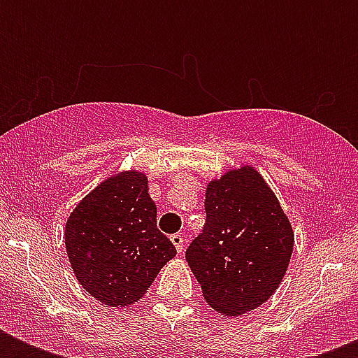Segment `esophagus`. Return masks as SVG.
<instances>
[{
    "mask_svg": "<svg viewBox=\"0 0 358 358\" xmlns=\"http://www.w3.org/2000/svg\"><path fill=\"white\" fill-rule=\"evenodd\" d=\"M171 241H173V245L174 247H176V250H178V252H182V249H184V236L180 234H173L171 236Z\"/></svg>",
    "mask_w": 358,
    "mask_h": 358,
    "instance_id": "esophagus-1",
    "label": "esophagus"
}]
</instances>
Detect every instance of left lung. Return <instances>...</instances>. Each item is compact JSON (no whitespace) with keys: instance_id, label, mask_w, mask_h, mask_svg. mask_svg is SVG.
Segmentation results:
<instances>
[{"instance_id":"8db88e82","label":"left lung","mask_w":358,"mask_h":358,"mask_svg":"<svg viewBox=\"0 0 358 358\" xmlns=\"http://www.w3.org/2000/svg\"><path fill=\"white\" fill-rule=\"evenodd\" d=\"M206 223L185 260L208 305L239 316L278 288L294 250V230L255 169L230 171L206 189Z\"/></svg>"}]
</instances>
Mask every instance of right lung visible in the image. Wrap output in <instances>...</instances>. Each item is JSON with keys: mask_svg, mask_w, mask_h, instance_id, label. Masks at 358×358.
<instances>
[{"mask_svg": "<svg viewBox=\"0 0 358 358\" xmlns=\"http://www.w3.org/2000/svg\"><path fill=\"white\" fill-rule=\"evenodd\" d=\"M148 180L128 171L106 180L70 213L64 243L80 284L109 306L143 297L176 249L156 224Z\"/></svg>", "mask_w": 358, "mask_h": 358, "instance_id": "1", "label": "right lung"}]
</instances>
